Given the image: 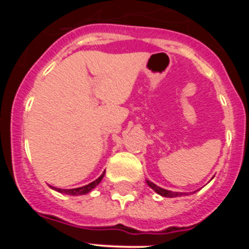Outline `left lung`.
Listing matches in <instances>:
<instances>
[{"label":"left lung","mask_w":249,"mask_h":249,"mask_svg":"<svg viewBox=\"0 0 249 249\" xmlns=\"http://www.w3.org/2000/svg\"><path fill=\"white\" fill-rule=\"evenodd\" d=\"M146 182H147V184L151 187L152 190L155 191L156 193H158L160 196H162V197H168V198H172V197H182V196L188 195V193H184V192H172V191H168V190H164V188H160V187H158L157 184H155L153 182L148 181V179H146Z\"/></svg>","instance_id":"obj_1"}]
</instances>
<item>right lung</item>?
Returning <instances> with one entry per match:
<instances>
[{
    "label": "right lung",
    "mask_w": 249,
    "mask_h": 249,
    "mask_svg": "<svg viewBox=\"0 0 249 249\" xmlns=\"http://www.w3.org/2000/svg\"><path fill=\"white\" fill-rule=\"evenodd\" d=\"M105 177V172L102 173V175L100 176V177L96 179V181L91 182V183L86 184V186L83 187H78V188H72V190H63V188H57V187H53V186H50L52 190L57 191V192L59 193H65V195H68V196H82V195H87V193L91 192L93 188H96V187L100 184V182L102 181V178Z\"/></svg>",
    "instance_id": "add662e5"
}]
</instances>
